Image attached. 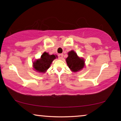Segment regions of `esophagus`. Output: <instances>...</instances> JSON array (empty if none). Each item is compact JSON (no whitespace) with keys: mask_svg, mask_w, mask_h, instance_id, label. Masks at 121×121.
Returning a JSON list of instances; mask_svg holds the SVG:
<instances>
[{"mask_svg":"<svg viewBox=\"0 0 121 121\" xmlns=\"http://www.w3.org/2000/svg\"><path fill=\"white\" fill-rule=\"evenodd\" d=\"M58 57H59V59H60V60H62V58H63V54H58Z\"/></svg>","mask_w":121,"mask_h":121,"instance_id":"34e87169","label":"esophagus"}]
</instances>
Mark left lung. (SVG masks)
<instances>
[{"mask_svg": "<svg viewBox=\"0 0 121 121\" xmlns=\"http://www.w3.org/2000/svg\"><path fill=\"white\" fill-rule=\"evenodd\" d=\"M68 56L66 59V62L69 68L73 72H77L82 69L84 66V61L79 58L73 51H71L68 53Z\"/></svg>", "mask_w": 121, "mask_h": 121, "instance_id": "1", "label": "left lung"}]
</instances>
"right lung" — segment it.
Returning <instances> with one entry per match:
<instances>
[{"instance_id": "add662e5", "label": "right lung", "mask_w": 121, "mask_h": 121, "mask_svg": "<svg viewBox=\"0 0 121 121\" xmlns=\"http://www.w3.org/2000/svg\"><path fill=\"white\" fill-rule=\"evenodd\" d=\"M57 56L54 55H49L48 53L44 52L39 60H37L33 63L34 68L38 72L44 73L50 68V65L54 59Z\"/></svg>"}]
</instances>
